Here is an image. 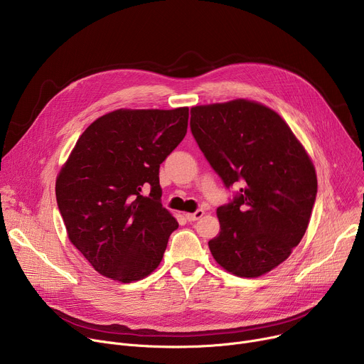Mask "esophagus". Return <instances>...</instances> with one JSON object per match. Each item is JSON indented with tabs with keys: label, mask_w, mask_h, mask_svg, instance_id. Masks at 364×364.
I'll use <instances>...</instances> for the list:
<instances>
[{
	"label": "esophagus",
	"mask_w": 364,
	"mask_h": 364,
	"mask_svg": "<svg viewBox=\"0 0 364 364\" xmlns=\"http://www.w3.org/2000/svg\"><path fill=\"white\" fill-rule=\"evenodd\" d=\"M205 215V210H202V209H199V210H196L195 213H186V220L187 221H198L199 218H202Z\"/></svg>",
	"instance_id": "esophagus-1"
}]
</instances>
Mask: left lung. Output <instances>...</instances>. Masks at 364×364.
Segmentation results:
<instances>
[{
	"mask_svg": "<svg viewBox=\"0 0 364 364\" xmlns=\"http://www.w3.org/2000/svg\"><path fill=\"white\" fill-rule=\"evenodd\" d=\"M190 127L227 187L240 195L216 209L221 231L209 241L215 262L241 278L281 264L300 243L316 200V169L282 117L256 101L196 105Z\"/></svg>",
	"mask_w": 364,
	"mask_h": 364,
	"instance_id": "obj_1",
	"label": "left lung"
}]
</instances>
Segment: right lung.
Returning a JSON list of instances; mask_svg holds the SVG:
<instances>
[{
	"label": "right lung",
	"mask_w": 364,
	"mask_h": 364,
	"mask_svg": "<svg viewBox=\"0 0 364 364\" xmlns=\"http://www.w3.org/2000/svg\"><path fill=\"white\" fill-rule=\"evenodd\" d=\"M188 108L111 111L82 133L55 195L68 240L96 272L129 284L151 275L178 223L161 203L159 165L187 133ZM151 188L149 197L141 190Z\"/></svg>",
	"instance_id": "add662e5"
}]
</instances>
